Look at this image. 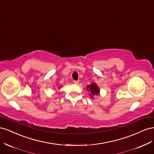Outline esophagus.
Returning <instances> with one entry per match:
<instances>
[{"label":"esophagus","instance_id":"obj_1","mask_svg":"<svg viewBox=\"0 0 154 154\" xmlns=\"http://www.w3.org/2000/svg\"><path fill=\"white\" fill-rule=\"evenodd\" d=\"M74 84H76V85H78V83H79V81L74 80Z\"/></svg>","mask_w":154,"mask_h":154}]
</instances>
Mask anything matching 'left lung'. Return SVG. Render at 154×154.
I'll list each match as a JSON object with an SVG mask.
<instances>
[{"instance_id": "left-lung-1", "label": "left lung", "mask_w": 154, "mask_h": 154, "mask_svg": "<svg viewBox=\"0 0 154 154\" xmlns=\"http://www.w3.org/2000/svg\"><path fill=\"white\" fill-rule=\"evenodd\" d=\"M87 88H88L87 91H89L91 93L92 96H94V95H98L99 94V88L96 85V83H92L91 85H88L87 87ZM91 95V94H90ZM92 97H93L92 96Z\"/></svg>"}]
</instances>
